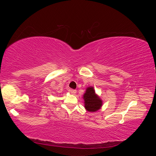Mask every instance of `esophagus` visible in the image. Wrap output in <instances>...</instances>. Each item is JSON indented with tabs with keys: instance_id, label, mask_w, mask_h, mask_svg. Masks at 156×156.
<instances>
[{
	"instance_id": "obj_1",
	"label": "esophagus",
	"mask_w": 156,
	"mask_h": 156,
	"mask_svg": "<svg viewBox=\"0 0 156 156\" xmlns=\"http://www.w3.org/2000/svg\"><path fill=\"white\" fill-rule=\"evenodd\" d=\"M69 92L72 93V94H76V92H77V90H76L71 89V90H69Z\"/></svg>"
}]
</instances>
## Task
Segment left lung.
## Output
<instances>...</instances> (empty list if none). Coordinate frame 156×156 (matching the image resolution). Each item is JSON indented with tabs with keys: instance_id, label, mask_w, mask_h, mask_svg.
Masks as SVG:
<instances>
[{
	"instance_id": "8db88e82",
	"label": "left lung",
	"mask_w": 156,
	"mask_h": 156,
	"mask_svg": "<svg viewBox=\"0 0 156 156\" xmlns=\"http://www.w3.org/2000/svg\"><path fill=\"white\" fill-rule=\"evenodd\" d=\"M84 107L89 112H95L101 107L103 102L95 92L93 87H88L83 95Z\"/></svg>"
}]
</instances>
